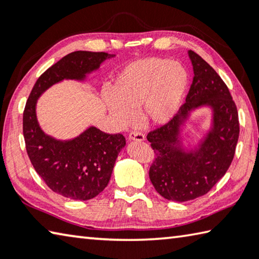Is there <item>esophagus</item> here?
I'll use <instances>...</instances> for the list:
<instances>
[{"label":"esophagus","instance_id":"obj_1","mask_svg":"<svg viewBox=\"0 0 259 259\" xmlns=\"http://www.w3.org/2000/svg\"><path fill=\"white\" fill-rule=\"evenodd\" d=\"M129 139L130 140H137V142H143L145 139V135L140 131H131L129 134Z\"/></svg>","mask_w":259,"mask_h":259}]
</instances>
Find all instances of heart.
Returning <instances> with one entry per match:
<instances>
[{
    "mask_svg": "<svg viewBox=\"0 0 259 259\" xmlns=\"http://www.w3.org/2000/svg\"><path fill=\"white\" fill-rule=\"evenodd\" d=\"M188 84L186 69L164 58L137 60L122 69L109 87L112 96L104 97L114 116L122 124L140 119L151 124H164L176 114Z\"/></svg>",
    "mask_w": 259,
    "mask_h": 259,
    "instance_id": "b5f03b06",
    "label": "heart"
}]
</instances>
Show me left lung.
Returning a JSON list of instances; mask_svg holds the SVG:
<instances>
[{"label": "left lung", "instance_id": "obj_1", "mask_svg": "<svg viewBox=\"0 0 259 259\" xmlns=\"http://www.w3.org/2000/svg\"><path fill=\"white\" fill-rule=\"evenodd\" d=\"M194 71L184 103L166 123L152 130L147 140L155 157L150 166L153 186L166 200L184 202L202 196L216 185L231 165L238 144L240 124L236 105L217 72L204 59L188 51ZM214 108V128L195 153L178 146V128L192 108Z\"/></svg>", "mask_w": 259, "mask_h": 259}]
</instances>
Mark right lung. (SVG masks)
I'll return each mask as SVG.
<instances>
[{
  "instance_id": "right-lung-1",
  "label": "right lung",
  "mask_w": 259,
  "mask_h": 259,
  "mask_svg": "<svg viewBox=\"0 0 259 259\" xmlns=\"http://www.w3.org/2000/svg\"><path fill=\"white\" fill-rule=\"evenodd\" d=\"M114 55L74 51L52 65L35 82L23 114L26 151L35 171L47 186L65 198L90 200L107 186L121 148L122 134H106L95 126L69 142L46 136L37 124L35 104L43 91L64 78L81 80Z\"/></svg>"
}]
</instances>
